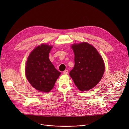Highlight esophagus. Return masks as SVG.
Here are the masks:
<instances>
[{"label": "esophagus", "mask_w": 129, "mask_h": 129, "mask_svg": "<svg viewBox=\"0 0 129 129\" xmlns=\"http://www.w3.org/2000/svg\"><path fill=\"white\" fill-rule=\"evenodd\" d=\"M68 73H69L68 70H65V71L63 72V74H68Z\"/></svg>", "instance_id": "obj_1"}]
</instances>
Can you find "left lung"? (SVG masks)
I'll return each instance as SVG.
<instances>
[{"mask_svg":"<svg viewBox=\"0 0 129 129\" xmlns=\"http://www.w3.org/2000/svg\"><path fill=\"white\" fill-rule=\"evenodd\" d=\"M71 47L75 55V65L70 75L79 90H89L103 76L105 70L104 60L97 50L87 42L74 44Z\"/></svg>","mask_w":129,"mask_h":129,"instance_id":"left-lung-1","label":"left lung"}]
</instances>
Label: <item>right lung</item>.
I'll list each match as a JSON object with an SVG mask.
<instances>
[{"label": "right lung", "mask_w": 129, "mask_h": 129, "mask_svg": "<svg viewBox=\"0 0 129 129\" xmlns=\"http://www.w3.org/2000/svg\"><path fill=\"white\" fill-rule=\"evenodd\" d=\"M53 46L42 44L30 54L25 67V76L30 84L37 90L50 92L60 74L49 59Z\"/></svg>", "instance_id": "obj_1"}]
</instances>
